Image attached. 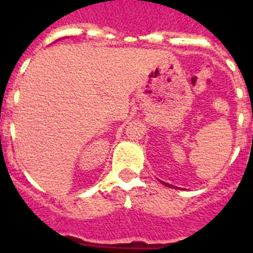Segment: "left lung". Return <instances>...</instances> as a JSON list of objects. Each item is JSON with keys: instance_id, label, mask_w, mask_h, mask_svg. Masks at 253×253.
I'll return each mask as SVG.
<instances>
[{"instance_id": "8db88e82", "label": "left lung", "mask_w": 253, "mask_h": 253, "mask_svg": "<svg viewBox=\"0 0 253 253\" xmlns=\"http://www.w3.org/2000/svg\"><path fill=\"white\" fill-rule=\"evenodd\" d=\"M163 185H165V186H167V187H171V186H172V185L167 184V182H163Z\"/></svg>"}]
</instances>
